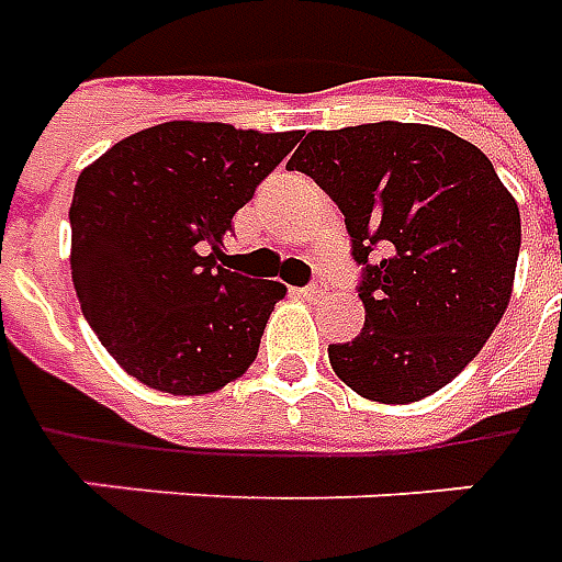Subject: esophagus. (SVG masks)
Instances as JSON below:
<instances>
[{
  "label": "esophagus",
  "instance_id": "esophagus-1",
  "mask_svg": "<svg viewBox=\"0 0 562 562\" xmlns=\"http://www.w3.org/2000/svg\"><path fill=\"white\" fill-rule=\"evenodd\" d=\"M324 293H326L324 278H317V281H312V284H308V288H302V296H305V300H321Z\"/></svg>",
  "mask_w": 562,
  "mask_h": 562
}]
</instances>
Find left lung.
<instances>
[{
  "instance_id": "obj_1",
  "label": "left lung",
  "mask_w": 562,
  "mask_h": 562,
  "mask_svg": "<svg viewBox=\"0 0 562 562\" xmlns=\"http://www.w3.org/2000/svg\"><path fill=\"white\" fill-rule=\"evenodd\" d=\"M288 169L333 196L366 274L360 336L329 345L353 393L405 405L463 372L508 308L520 211L484 150L429 123L312 130Z\"/></svg>"
}]
</instances>
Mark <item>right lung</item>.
Segmentation results:
<instances>
[{
	"label": "right lung",
	"mask_w": 562,
	"mask_h": 562,
	"mask_svg": "<svg viewBox=\"0 0 562 562\" xmlns=\"http://www.w3.org/2000/svg\"><path fill=\"white\" fill-rule=\"evenodd\" d=\"M300 133L169 121L126 135L75 184L71 281L126 375L205 396L248 372L288 288L226 269L236 214Z\"/></svg>",
	"instance_id": "add662e5"
}]
</instances>
